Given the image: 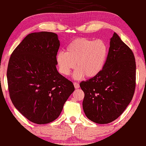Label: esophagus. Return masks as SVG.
Wrapping results in <instances>:
<instances>
[{"label": "esophagus", "mask_w": 146, "mask_h": 146, "mask_svg": "<svg viewBox=\"0 0 146 146\" xmlns=\"http://www.w3.org/2000/svg\"><path fill=\"white\" fill-rule=\"evenodd\" d=\"M74 86H75V88H80L79 83H77V82H75V83H74Z\"/></svg>", "instance_id": "34e87169"}]
</instances>
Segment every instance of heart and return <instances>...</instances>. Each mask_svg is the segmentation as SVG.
<instances>
[{"mask_svg":"<svg viewBox=\"0 0 146 146\" xmlns=\"http://www.w3.org/2000/svg\"><path fill=\"white\" fill-rule=\"evenodd\" d=\"M108 55V46L102 40L77 38L68 46L66 52H59L56 59L59 70L65 76L70 75L76 63L78 70L73 78L80 79L84 76L86 78L97 76L103 70Z\"/></svg>","mask_w":146,"mask_h":146,"instance_id":"heart-1","label":"heart"}]
</instances>
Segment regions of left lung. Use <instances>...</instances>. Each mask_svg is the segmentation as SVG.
I'll return each mask as SVG.
<instances>
[{
  "instance_id": "8db88e82",
  "label": "left lung",
  "mask_w": 146,
  "mask_h": 146,
  "mask_svg": "<svg viewBox=\"0 0 146 146\" xmlns=\"http://www.w3.org/2000/svg\"><path fill=\"white\" fill-rule=\"evenodd\" d=\"M135 70L132 51L114 33L103 70L80 84L85 93L83 111L88 119L105 124L123 112L134 94Z\"/></svg>"
}]
</instances>
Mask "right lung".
I'll return each instance as SVG.
<instances>
[{
  "label": "right lung",
  "mask_w": 146,
  "mask_h": 146,
  "mask_svg": "<svg viewBox=\"0 0 146 146\" xmlns=\"http://www.w3.org/2000/svg\"><path fill=\"white\" fill-rule=\"evenodd\" d=\"M60 43L56 34L31 33L11 54L7 77L9 95L19 111L31 122L56 120L75 90L56 65Z\"/></svg>",
  "instance_id": "add662e5"
}]
</instances>
